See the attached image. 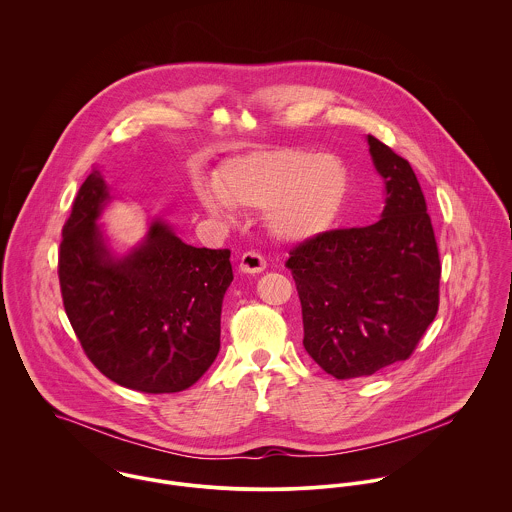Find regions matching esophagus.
Wrapping results in <instances>:
<instances>
[{"label": "esophagus", "mask_w": 512, "mask_h": 512, "mask_svg": "<svg viewBox=\"0 0 512 512\" xmlns=\"http://www.w3.org/2000/svg\"><path fill=\"white\" fill-rule=\"evenodd\" d=\"M240 270L244 274H260L266 270V258L260 252L248 250L240 256Z\"/></svg>", "instance_id": "esophagus-1"}]
</instances>
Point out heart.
<instances>
[{
    "instance_id": "obj_1",
    "label": "heart",
    "mask_w": 512,
    "mask_h": 512,
    "mask_svg": "<svg viewBox=\"0 0 512 512\" xmlns=\"http://www.w3.org/2000/svg\"><path fill=\"white\" fill-rule=\"evenodd\" d=\"M349 191V169L335 153L299 147L262 149L230 159L219 183L199 181V203L213 215L230 219L236 205L264 209L268 232L284 242L321 234L339 215Z\"/></svg>"
}]
</instances>
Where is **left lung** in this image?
Here are the masks:
<instances>
[{"instance_id":"obj_1","label":"left lung","mask_w":512,"mask_h":512,"mask_svg":"<svg viewBox=\"0 0 512 512\" xmlns=\"http://www.w3.org/2000/svg\"><path fill=\"white\" fill-rule=\"evenodd\" d=\"M384 179L382 217L321 232L290 252L303 347L339 380L410 359L439 307L438 242L412 165L368 136Z\"/></svg>"}]
</instances>
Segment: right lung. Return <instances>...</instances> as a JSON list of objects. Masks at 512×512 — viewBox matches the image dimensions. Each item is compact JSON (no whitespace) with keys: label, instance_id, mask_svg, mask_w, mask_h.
<instances>
[{"label":"right lung","instance_id":"add662e5","mask_svg":"<svg viewBox=\"0 0 512 512\" xmlns=\"http://www.w3.org/2000/svg\"><path fill=\"white\" fill-rule=\"evenodd\" d=\"M110 201L98 169L86 177L63 226L59 282L84 355L120 386L171 394L193 386L220 349L230 250L185 244L163 220L114 258L96 220Z\"/></svg>","mask_w":512,"mask_h":512}]
</instances>
